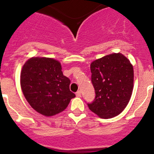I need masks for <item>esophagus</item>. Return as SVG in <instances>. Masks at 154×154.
Masks as SVG:
<instances>
[{"label": "esophagus", "instance_id": "1", "mask_svg": "<svg viewBox=\"0 0 154 154\" xmlns=\"http://www.w3.org/2000/svg\"><path fill=\"white\" fill-rule=\"evenodd\" d=\"M76 96H77V97H80L81 96V91H78L77 93H76Z\"/></svg>", "mask_w": 154, "mask_h": 154}]
</instances>
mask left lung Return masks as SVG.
Here are the masks:
<instances>
[{"mask_svg": "<svg viewBox=\"0 0 154 154\" xmlns=\"http://www.w3.org/2000/svg\"><path fill=\"white\" fill-rule=\"evenodd\" d=\"M91 82L96 96L89 109L102 118L118 116L127 106L133 91L134 70L121 53H112L91 64Z\"/></svg>", "mask_w": 154, "mask_h": 154, "instance_id": "left-lung-1", "label": "left lung"}]
</instances>
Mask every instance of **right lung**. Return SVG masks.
<instances>
[{"mask_svg": "<svg viewBox=\"0 0 154 154\" xmlns=\"http://www.w3.org/2000/svg\"><path fill=\"white\" fill-rule=\"evenodd\" d=\"M60 62L36 57L27 60L22 69L20 85L33 109L45 116L61 112L75 94L69 89L70 80L64 76Z\"/></svg>", "mask_w": 154, "mask_h": 154, "instance_id": "right-lung-1", "label": "right lung"}]
</instances>
